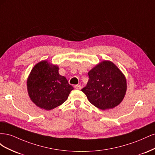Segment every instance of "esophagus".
<instances>
[{"instance_id": "obj_1", "label": "esophagus", "mask_w": 155, "mask_h": 155, "mask_svg": "<svg viewBox=\"0 0 155 155\" xmlns=\"http://www.w3.org/2000/svg\"><path fill=\"white\" fill-rule=\"evenodd\" d=\"M75 89H76V90H81V86L79 85H76L74 86Z\"/></svg>"}]
</instances>
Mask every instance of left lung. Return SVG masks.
Listing matches in <instances>:
<instances>
[{
    "instance_id": "8db88e82",
    "label": "left lung",
    "mask_w": 155,
    "mask_h": 155,
    "mask_svg": "<svg viewBox=\"0 0 155 155\" xmlns=\"http://www.w3.org/2000/svg\"><path fill=\"white\" fill-rule=\"evenodd\" d=\"M88 81L81 89L88 101L101 110L112 109L122 101L127 91L125 77L110 61H104L88 72Z\"/></svg>"
}]
</instances>
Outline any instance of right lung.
Returning a JSON list of instances; mask_svg holds the SVG:
<instances>
[{
    "mask_svg": "<svg viewBox=\"0 0 155 155\" xmlns=\"http://www.w3.org/2000/svg\"><path fill=\"white\" fill-rule=\"evenodd\" d=\"M73 89L66 78L59 74L57 65L46 60L35 65L27 79V90L31 100L46 110L63 104Z\"/></svg>",
    "mask_w": 155,
    "mask_h": 155,
    "instance_id": "right-lung-1",
    "label": "right lung"
}]
</instances>
